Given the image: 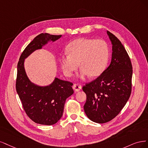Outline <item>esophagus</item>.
Returning <instances> with one entry per match:
<instances>
[{
    "instance_id": "esophagus-1",
    "label": "esophagus",
    "mask_w": 148,
    "mask_h": 148,
    "mask_svg": "<svg viewBox=\"0 0 148 148\" xmlns=\"http://www.w3.org/2000/svg\"><path fill=\"white\" fill-rule=\"evenodd\" d=\"M73 87L75 92H78L81 88H82V86L80 85L79 84H74Z\"/></svg>"
}]
</instances>
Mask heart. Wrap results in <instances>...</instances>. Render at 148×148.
I'll list each match as a JSON object with an SVG mask.
<instances>
[{
    "label": "heart",
    "mask_w": 148,
    "mask_h": 148,
    "mask_svg": "<svg viewBox=\"0 0 148 148\" xmlns=\"http://www.w3.org/2000/svg\"><path fill=\"white\" fill-rule=\"evenodd\" d=\"M68 54L61 55L59 61L62 71L67 77H71L79 66V76L84 79L90 75L95 77L105 69L109 50L106 43L101 39L80 38L74 40L66 47Z\"/></svg>",
    "instance_id": "1"
}]
</instances>
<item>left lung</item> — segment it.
Masks as SVG:
<instances>
[{
  "label": "left lung",
  "mask_w": 148,
  "mask_h": 148,
  "mask_svg": "<svg viewBox=\"0 0 148 148\" xmlns=\"http://www.w3.org/2000/svg\"><path fill=\"white\" fill-rule=\"evenodd\" d=\"M106 32L112 45L111 63L98 78L82 88L87 95L84 111L89 119L98 123L108 122L117 116L132 91L133 70L129 56L121 42Z\"/></svg>",
  "instance_id": "obj_1"
}]
</instances>
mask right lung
<instances>
[{"mask_svg": "<svg viewBox=\"0 0 148 148\" xmlns=\"http://www.w3.org/2000/svg\"><path fill=\"white\" fill-rule=\"evenodd\" d=\"M61 36L48 33L38 35L26 47L18 63L17 93L28 117L41 125H53L61 118L66 99L74 93L73 84L58 77L46 86L35 84L26 74L25 60L34 51L42 49L49 42H54Z\"/></svg>", "mask_w": 148, "mask_h": 148, "instance_id": "right-lung-1", "label": "right lung"}]
</instances>
